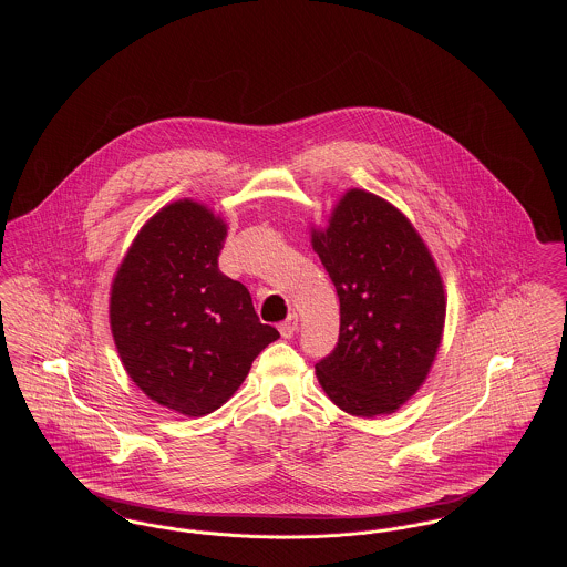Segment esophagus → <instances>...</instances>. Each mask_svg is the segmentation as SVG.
I'll return each mask as SVG.
<instances>
[{
    "mask_svg": "<svg viewBox=\"0 0 567 567\" xmlns=\"http://www.w3.org/2000/svg\"><path fill=\"white\" fill-rule=\"evenodd\" d=\"M297 327H299V317H297V315H290L284 323H279V333H281L284 338H292L295 331H297Z\"/></svg>",
    "mask_w": 567,
    "mask_h": 567,
    "instance_id": "esophagus-1",
    "label": "esophagus"
}]
</instances>
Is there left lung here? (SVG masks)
I'll return each mask as SVG.
<instances>
[{"label": "left lung", "mask_w": 567, "mask_h": 567, "mask_svg": "<svg viewBox=\"0 0 567 567\" xmlns=\"http://www.w3.org/2000/svg\"><path fill=\"white\" fill-rule=\"evenodd\" d=\"M312 246L336 286L340 333L317 362L327 398L355 416L395 412L423 384L445 323V292L425 244L384 198L351 189Z\"/></svg>", "instance_id": "obj_1"}]
</instances>
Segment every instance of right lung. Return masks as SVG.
<instances>
[{
	"instance_id": "add662e5",
	"label": "right lung",
	"mask_w": 567,
	"mask_h": 567,
	"mask_svg": "<svg viewBox=\"0 0 567 567\" xmlns=\"http://www.w3.org/2000/svg\"><path fill=\"white\" fill-rule=\"evenodd\" d=\"M227 227L176 200L128 248L111 290V329L131 380L157 404L203 416L225 404L279 331L218 268Z\"/></svg>"
}]
</instances>
